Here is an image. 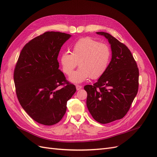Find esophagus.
<instances>
[{
	"label": "esophagus",
	"mask_w": 157,
	"mask_h": 157,
	"mask_svg": "<svg viewBox=\"0 0 157 157\" xmlns=\"http://www.w3.org/2000/svg\"><path fill=\"white\" fill-rule=\"evenodd\" d=\"M76 88H77V90H79L82 88V86H79V85H77L76 86Z\"/></svg>",
	"instance_id": "34e87169"
}]
</instances>
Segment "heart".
<instances>
[{"instance_id":"heart-1","label":"heart","mask_w":157,"mask_h":157,"mask_svg":"<svg viewBox=\"0 0 157 157\" xmlns=\"http://www.w3.org/2000/svg\"><path fill=\"white\" fill-rule=\"evenodd\" d=\"M111 52L109 46L91 37H84L75 42L72 52H63L59 61L63 72L70 75L78 62L80 68L71 75L69 81L79 84L90 77L97 79L106 72L110 63Z\"/></svg>"}]
</instances>
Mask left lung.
<instances>
[{
	"mask_svg": "<svg viewBox=\"0 0 157 157\" xmlns=\"http://www.w3.org/2000/svg\"><path fill=\"white\" fill-rule=\"evenodd\" d=\"M111 45L112 58L109 67L97 82L84 87L87 92L86 105L95 121L101 124L121 119L138 91L139 70L130 50L115 37L96 32Z\"/></svg>",
	"mask_w": 157,
	"mask_h": 157,
	"instance_id": "8db88e82",
	"label": "left lung"
}]
</instances>
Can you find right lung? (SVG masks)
<instances>
[{"mask_svg": "<svg viewBox=\"0 0 157 157\" xmlns=\"http://www.w3.org/2000/svg\"><path fill=\"white\" fill-rule=\"evenodd\" d=\"M71 35L48 31L25 45L13 73L17 97L33 120L46 126L59 122L76 92L59 69L58 56ZM66 85H65L64 84ZM64 86L59 89V86Z\"/></svg>", "mask_w": 157, "mask_h": 157, "instance_id": "obj_1", "label": "right lung"}]
</instances>
